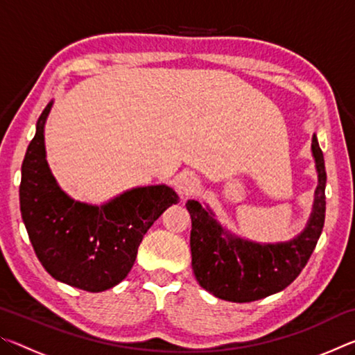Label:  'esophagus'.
<instances>
[{
    "instance_id": "1",
    "label": "esophagus",
    "mask_w": 355,
    "mask_h": 355,
    "mask_svg": "<svg viewBox=\"0 0 355 355\" xmlns=\"http://www.w3.org/2000/svg\"><path fill=\"white\" fill-rule=\"evenodd\" d=\"M177 189H178L180 194H182V197L194 196L200 191L199 178L194 177V175H183L182 178L178 180Z\"/></svg>"
}]
</instances>
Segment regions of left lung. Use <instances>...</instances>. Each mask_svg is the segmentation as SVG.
<instances>
[{"instance_id":"obj_1","label":"left lung","mask_w":355,"mask_h":355,"mask_svg":"<svg viewBox=\"0 0 355 355\" xmlns=\"http://www.w3.org/2000/svg\"><path fill=\"white\" fill-rule=\"evenodd\" d=\"M311 155L318 172L313 209L304 230L290 241H249L222 227L209 207L197 200L186 202L192 222V271L203 290L243 304L285 290L297 277L313 254L326 219L327 175L316 135L311 139Z\"/></svg>"}]
</instances>
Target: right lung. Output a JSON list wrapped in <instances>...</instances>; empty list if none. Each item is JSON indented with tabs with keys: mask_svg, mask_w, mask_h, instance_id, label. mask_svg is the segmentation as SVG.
Listing matches in <instances>:
<instances>
[{
	"mask_svg": "<svg viewBox=\"0 0 355 355\" xmlns=\"http://www.w3.org/2000/svg\"><path fill=\"white\" fill-rule=\"evenodd\" d=\"M51 106L53 101L40 114L21 164V218L35 255L53 279L84 291H106L127 277L144 235L178 203V196L166 184H150L101 205L71 199L46 161L45 123Z\"/></svg>",
	"mask_w": 355,
	"mask_h": 355,
	"instance_id": "add662e5",
	"label": "right lung"
}]
</instances>
